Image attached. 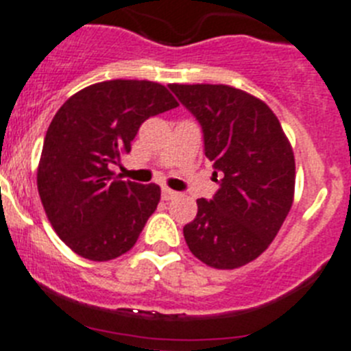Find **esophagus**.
<instances>
[{"instance_id":"1","label":"esophagus","mask_w":351,"mask_h":351,"mask_svg":"<svg viewBox=\"0 0 351 351\" xmlns=\"http://www.w3.org/2000/svg\"><path fill=\"white\" fill-rule=\"evenodd\" d=\"M178 196V193H176V191H173V189H169V187H162V197L164 199H173V197H176Z\"/></svg>"}]
</instances>
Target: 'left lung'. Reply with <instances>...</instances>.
Instances as JSON below:
<instances>
[{"mask_svg":"<svg viewBox=\"0 0 351 351\" xmlns=\"http://www.w3.org/2000/svg\"><path fill=\"white\" fill-rule=\"evenodd\" d=\"M169 88L201 123L205 155L221 184L212 199H197L185 242L208 267H243L267 251L293 205V148L272 109L247 91L228 84Z\"/></svg>","mask_w":351,"mask_h":351,"instance_id":"left-lung-1","label":"left lung"}]
</instances>
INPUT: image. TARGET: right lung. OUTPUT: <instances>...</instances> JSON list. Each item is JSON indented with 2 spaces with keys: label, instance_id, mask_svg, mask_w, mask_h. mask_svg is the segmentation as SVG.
<instances>
[{
  "label": "right lung",
  "instance_id": "1",
  "mask_svg": "<svg viewBox=\"0 0 351 351\" xmlns=\"http://www.w3.org/2000/svg\"><path fill=\"white\" fill-rule=\"evenodd\" d=\"M176 106L162 84L114 79L83 88L58 109L36 187L51 226L75 254L108 261L138 242L160 187L121 180L109 166L129 154L143 121Z\"/></svg>",
  "mask_w": 351,
  "mask_h": 351
}]
</instances>
